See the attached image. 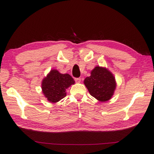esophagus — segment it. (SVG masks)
<instances>
[{
	"instance_id": "1",
	"label": "esophagus",
	"mask_w": 154,
	"mask_h": 154,
	"mask_svg": "<svg viewBox=\"0 0 154 154\" xmlns=\"http://www.w3.org/2000/svg\"><path fill=\"white\" fill-rule=\"evenodd\" d=\"M75 80L77 83H80L81 82V78H75Z\"/></svg>"
}]
</instances>
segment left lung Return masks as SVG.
Returning a JSON list of instances; mask_svg holds the SVG:
<instances>
[{
    "label": "left lung",
    "mask_w": 154,
    "mask_h": 154,
    "mask_svg": "<svg viewBox=\"0 0 154 154\" xmlns=\"http://www.w3.org/2000/svg\"><path fill=\"white\" fill-rule=\"evenodd\" d=\"M83 82L90 95L101 102L110 100L116 88L113 75L106 68L98 66L91 71L90 76Z\"/></svg>",
    "instance_id": "left-lung-1"
}]
</instances>
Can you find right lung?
<instances>
[{"label":"right lung","instance_id":"1","mask_svg":"<svg viewBox=\"0 0 154 154\" xmlns=\"http://www.w3.org/2000/svg\"><path fill=\"white\" fill-rule=\"evenodd\" d=\"M75 81L69 74H61L52 69L41 83L43 94L50 103H57L66 96V90L74 84Z\"/></svg>","mask_w":154,"mask_h":154}]
</instances>
